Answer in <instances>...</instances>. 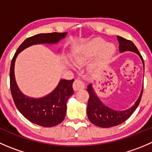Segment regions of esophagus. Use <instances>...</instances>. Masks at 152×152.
Returning a JSON list of instances; mask_svg holds the SVG:
<instances>
[{
    "label": "esophagus",
    "mask_w": 152,
    "mask_h": 152,
    "mask_svg": "<svg viewBox=\"0 0 152 152\" xmlns=\"http://www.w3.org/2000/svg\"><path fill=\"white\" fill-rule=\"evenodd\" d=\"M73 87L74 89V90H82V89L85 88V84L80 79H76L73 82Z\"/></svg>",
    "instance_id": "obj_1"
}]
</instances>
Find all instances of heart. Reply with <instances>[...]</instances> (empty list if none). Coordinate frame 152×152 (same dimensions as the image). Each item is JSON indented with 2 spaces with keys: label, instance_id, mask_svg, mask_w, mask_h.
<instances>
[{
  "label": "heart",
  "instance_id": "1",
  "mask_svg": "<svg viewBox=\"0 0 152 152\" xmlns=\"http://www.w3.org/2000/svg\"><path fill=\"white\" fill-rule=\"evenodd\" d=\"M115 50V46L113 44H105L104 39L96 38L77 49L73 55V62L77 65H80L100 51L99 59L93 66V67H100L105 64L113 56Z\"/></svg>",
  "mask_w": 152,
  "mask_h": 152
}]
</instances>
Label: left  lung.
Masks as SVG:
<instances>
[{
  "instance_id": "obj_1",
  "label": "left lung",
  "mask_w": 152,
  "mask_h": 152,
  "mask_svg": "<svg viewBox=\"0 0 152 152\" xmlns=\"http://www.w3.org/2000/svg\"><path fill=\"white\" fill-rule=\"evenodd\" d=\"M117 39L119 42V50L121 53H123L126 50L136 53L137 55H139L141 59L144 67L143 59L134 44L132 41L124 39L120 36H117ZM142 88H143V86H142ZM87 91L89 93V100L87 109V117L92 124H95L97 126L103 127V128L115 126L127 120L140 104L142 94V89L140 96L132 107L123 111H117V110H113L107 107L102 103V102L98 97L96 92L93 90L92 84H90L87 86Z\"/></svg>"
}]
</instances>
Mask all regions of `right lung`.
I'll use <instances>...</instances> for the list:
<instances>
[{"label":"right lung","instance_id":"add662e5","mask_svg":"<svg viewBox=\"0 0 152 152\" xmlns=\"http://www.w3.org/2000/svg\"><path fill=\"white\" fill-rule=\"evenodd\" d=\"M67 33L39 34L27 38L20 45L12 58L10 67V89L14 102L21 114L31 123L51 127L62 123L65 117L67 102L73 94L74 79H61L57 87L44 97L34 99L25 96L18 88L15 77V62L18 53L31 45L55 44L65 37Z\"/></svg>","mask_w":152,"mask_h":152}]
</instances>
